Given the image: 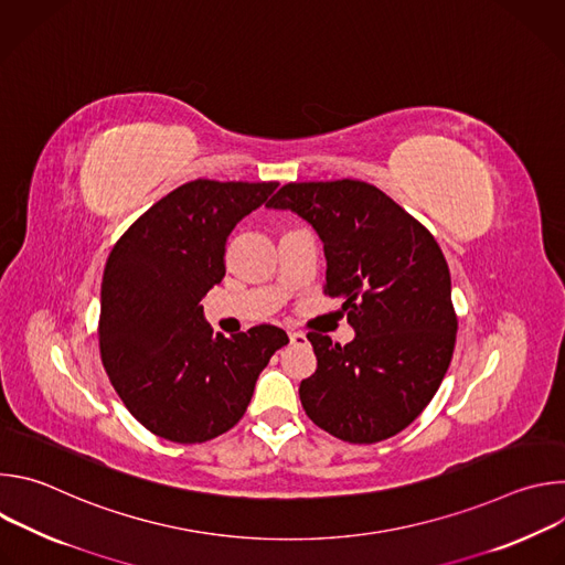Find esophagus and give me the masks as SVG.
<instances>
[{"label":"esophagus","instance_id":"1","mask_svg":"<svg viewBox=\"0 0 565 565\" xmlns=\"http://www.w3.org/2000/svg\"><path fill=\"white\" fill-rule=\"evenodd\" d=\"M288 338H290V344H295V347H303L308 340H306V335L303 333H299V331H290L288 333Z\"/></svg>","mask_w":565,"mask_h":565}]
</instances>
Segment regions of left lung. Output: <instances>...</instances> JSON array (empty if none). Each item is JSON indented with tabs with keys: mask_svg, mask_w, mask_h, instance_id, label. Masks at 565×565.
<instances>
[{
	"mask_svg": "<svg viewBox=\"0 0 565 565\" xmlns=\"http://www.w3.org/2000/svg\"><path fill=\"white\" fill-rule=\"evenodd\" d=\"M268 207L290 210L324 244L329 297L355 331L340 347L308 333L317 369L299 384L306 416L371 445L409 427L436 395L456 344L451 277L431 232L364 181L288 183Z\"/></svg>",
	"mask_w": 565,
	"mask_h": 565,
	"instance_id": "8db88e82",
	"label": "left lung"
}]
</instances>
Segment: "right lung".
<instances>
[{"instance_id": "obj_1", "label": "right lung", "mask_w": 565, "mask_h": 565, "mask_svg": "<svg viewBox=\"0 0 565 565\" xmlns=\"http://www.w3.org/2000/svg\"><path fill=\"white\" fill-rule=\"evenodd\" d=\"M277 183L190 181L153 203L114 246L100 290V358L151 434L205 443L244 418L259 373L288 344L262 324L212 335L201 299L225 277V241Z\"/></svg>"}]
</instances>
